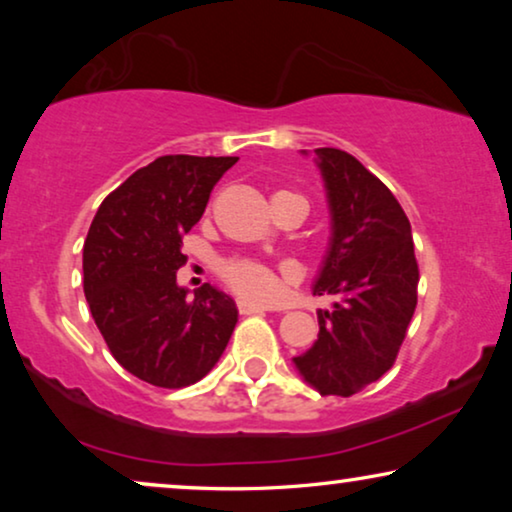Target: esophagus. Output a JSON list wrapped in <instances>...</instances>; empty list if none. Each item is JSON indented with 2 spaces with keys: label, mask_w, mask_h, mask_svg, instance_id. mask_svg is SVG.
<instances>
[{
  "label": "esophagus",
  "mask_w": 512,
  "mask_h": 512,
  "mask_svg": "<svg viewBox=\"0 0 512 512\" xmlns=\"http://www.w3.org/2000/svg\"><path fill=\"white\" fill-rule=\"evenodd\" d=\"M237 310H240V314H263L265 307L247 303V300H240V303H237Z\"/></svg>",
  "instance_id": "34e87169"
}]
</instances>
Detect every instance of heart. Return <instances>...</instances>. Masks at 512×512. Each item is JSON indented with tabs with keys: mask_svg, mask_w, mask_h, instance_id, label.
Listing matches in <instances>:
<instances>
[{
	"mask_svg": "<svg viewBox=\"0 0 512 512\" xmlns=\"http://www.w3.org/2000/svg\"><path fill=\"white\" fill-rule=\"evenodd\" d=\"M221 277L237 296L251 303H268L277 293L275 270L254 258H230L221 265Z\"/></svg>",
	"mask_w": 512,
	"mask_h": 512,
	"instance_id": "b5f03b06",
	"label": "heart"
}]
</instances>
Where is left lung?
<instances>
[{"mask_svg": "<svg viewBox=\"0 0 512 512\" xmlns=\"http://www.w3.org/2000/svg\"><path fill=\"white\" fill-rule=\"evenodd\" d=\"M331 209V244L312 286L333 296L317 342L293 359L321 396H352L394 366L417 307L410 221L394 193L352 153L317 149Z\"/></svg>", "mask_w": 512, "mask_h": 512, "instance_id": "1", "label": "left lung"}]
</instances>
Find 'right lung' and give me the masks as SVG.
I'll list each match as a JSON object with an SVG mask.
<instances>
[{"label": "right lung", "instance_id": "obj_1", "mask_svg": "<svg viewBox=\"0 0 512 512\" xmlns=\"http://www.w3.org/2000/svg\"><path fill=\"white\" fill-rule=\"evenodd\" d=\"M235 156H160L130 174L97 209L83 244V293L109 352L139 380L181 389L221 359L235 300L177 284L181 240Z\"/></svg>", "mask_w": 512, "mask_h": 512}]
</instances>
